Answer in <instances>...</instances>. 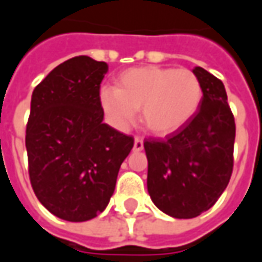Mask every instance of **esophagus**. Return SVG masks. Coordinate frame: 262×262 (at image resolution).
<instances>
[{
	"instance_id": "34e87169",
	"label": "esophagus",
	"mask_w": 262,
	"mask_h": 262,
	"mask_svg": "<svg viewBox=\"0 0 262 262\" xmlns=\"http://www.w3.org/2000/svg\"><path fill=\"white\" fill-rule=\"evenodd\" d=\"M144 149V141L140 137H135L134 138V151L140 152Z\"/></svg>"
}]
</instances>
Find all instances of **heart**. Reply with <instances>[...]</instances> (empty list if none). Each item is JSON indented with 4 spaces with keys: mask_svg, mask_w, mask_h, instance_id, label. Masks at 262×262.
Wrapping results in <instances>:
<instances>
[{
    "mask_svg": "<svg viewBox=\"0 0 262 262\" xmlns=\"http://www.w3.org/2000/svg\"><path fill=\"white\" fill-rule=\"evenodd\" d=\"M203 87L187 69L141 66L124 70L116 77V87L100 90V104L108 121L127 129L141 108V121L158 137L185 127L199 110Z\"/></svg>",
    "mask_w": 262,
    "mask_h": 262,
    "instance_id": "obj_1",
    "label": "heart"
}]
</instances>
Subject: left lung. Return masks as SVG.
I'll use <instances>...</instances> for the list:
<instances>
[{"label":"left lung","instance_id":"obj_1","mask_svg":"<svg viewBox=\"0 0 262 262\" xmlns=\"http://www.w3.org/2000/svg\"><path fill=\"white\" fill-rule=\"evenodd\" d=\"M203 87L199 111L186 127L165 141H145L146 186L154 205L175 219L209 210L233 172L235 124L224 84L194 68Z\"/></svg>","mask_w":262,"mask_h":262}]
</instances>
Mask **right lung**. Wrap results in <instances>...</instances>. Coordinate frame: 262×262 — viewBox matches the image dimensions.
Wrapping results in <instances>:
<instances>
[{"label": "right lung", "instance_id": "right-lung-1", "mask_svg": "<svg viewBox=\"0 0 262 262\" xmlns=\"http://www.w3.org/2000/svg\"><path fill=\"white\" fill-rule=\"evenodd\" d=\"M104 62L76 56L35 87L25 145L38 200L66 222H87L108 205L124 159L134 146L103 122Z\"/></svg>", "mask_w": 262, "mask_h": 262}]
</instances>
